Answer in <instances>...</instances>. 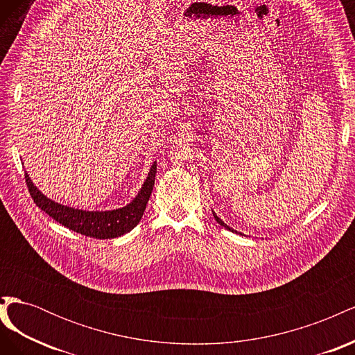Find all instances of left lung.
Returning a JSON list of instances; mask_svg holds the SVG:
<instances>
[{"instance_id": "obj_1", "label": "left lung", "mask_w": 355, "mask_h": 355, "mask_svg": "<svg viewBox=\"0 0 355 355\" xmlns=\"http://www.w3.org/2000/svg\"><path fill=\"white\" fill-rule=\"evenodd\" d=\"M213 216H214V219H216V222H218L219 225H222V227H225V228H227V230H230V231H232V232H237V231H234L232 228H230L227 223H223V222H222V220H220V219H219V218H218V216H216V214H214V213H213Z\"/></svg>"}]
</instances>
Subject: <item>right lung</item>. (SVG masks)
Here are the masks:
<instances>
[{"mask_svg": "<svg viewBox=\"0 0 355 355\" xmlns=\"http://www.w3.org/2000/svg\"><path fill=\"white\" fill-rule=\"evenodd\" d=\"M155 173L157 164L154 163L137 197L128 206L111 211H84L62 206V204H58L42 196L34 187V184H32L28 175H25V180L32 200L49 216L62 223L63 227L72 230L73 232L85 235V237L106 240L120 237V235L132 231L141 222L149 197L153 194Z\"/></svg>", "mask_w": 355, "mask_h": 355, "instance_id": "right-lung-1", "label": "right lung"}]
</instances>
